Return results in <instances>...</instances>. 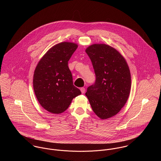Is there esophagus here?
Segmentation results:
<instances>
[{"instance_id":"1","label":"esophagus","mask_w":161,"mask_h":161,"mask_svg":"<svg viewBox=\"0 0 161 161\" xmlns=\"http://www.w3.org/2000/svg\"><path fill=\"white\" fill-rule=\"evenodd\" d=\"M80 91L82 92V93H84L85 92H86V89H85L84 87H82V88L80 89Z\"/></svg>"}]
</instances>
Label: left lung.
<instances>
[{"instance_id":"obj_1","label":"left lung","mask_w":161,"mask_h":161,"mask_svg":"<svg viewBox=\"0 0 161 161\" xmlns=\"http://www.w3.org/2000/svg\"><path fill=\"white\" fill-rule=\"evenodd\" d=\"M86 52L96 76L86 95L96 115L102 119L109 118L121 110L128 98L131 86L130 70L125 59L112 46L93 44Z\"/></svg>"}]
</instances>
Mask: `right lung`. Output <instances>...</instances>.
<instances>
[{
  "mask_svg": "<svg viewBox=\"0 0 161 161\" xmlns=\"http://www.w3.org/2000/svg\"><path fill=\"white\" fill-rule=\"evenodd\" d=\"M77 45L62 42L50 48L38 63L33 75V89L42 107L59 114L69 107L72 99L81 94L73 85L68 61Z\"/></svg>",
  "mask_w": 161,
  "mask_h": 161,
  "instance_id": "add662e5",
  "label": "right lung"
}]
</instances>
